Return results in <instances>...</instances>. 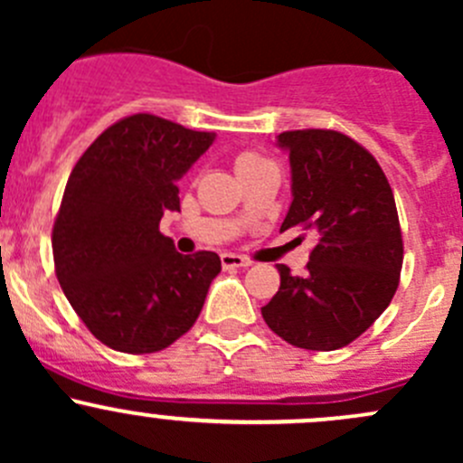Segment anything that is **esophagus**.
Wrapping results in <instances>:
<instances>
[{"instance_id":"esophagus-1","label":"esophagus","mask_w":463,"mask_h":463,"mask_svg":"<svg viewBox=\"0 0 463 463\" xmlns=\"http://www.w3.org/2000/svg\"><path fill=\"white\" fill-rule=\"evenodd\" d=\"M253 261L249 258H244V255H237V253H222V266L223 269H246V266H250Z\"/></svg>"}]
</instances>
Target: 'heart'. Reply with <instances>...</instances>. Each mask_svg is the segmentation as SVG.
I'll use <instances>...</instances> for the list:
<instances>
[{"mask_svg": "<svg viewBox=\"0 0 463 463\" xmlns=\"http://www.w3.org/2000/svg\"><path fill=\"white\" fill-rule=\"evenodd\" d=\"M255 161H261V158H260V156H255V154H250V152H244V154H240V156H237L235 167L249 165V163H255Z\"/></svg>", "mask_w": 463, "mask_h": 463, "instance_id": "heart-1", "label": "heart"}]
</instances>
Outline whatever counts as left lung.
Returning <instances> with one entry per match:
<instances>
[{
    "mask_svg": "<svg viewBox=\"0 0 463 463\" xmlns=\"http://www.w3.org/2000/svg\"><path fill=\"white\" fill-rule=\"evenodd\" d=\"M291 163V205L279 232H316L307 273L278 264L279 291L261 307L266 325L296 347L334 352L387 309L403 264L394 194L376 158L331 129L278 137Z\"/></svg>",
    "mask_w": 463,
    "mask_h": 463,
    "instance_id": "obj_1",
    "label": "left lung"
}]
</instances>
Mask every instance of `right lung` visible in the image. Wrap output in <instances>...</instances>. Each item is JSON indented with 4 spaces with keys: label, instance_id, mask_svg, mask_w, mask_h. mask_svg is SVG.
I'll return each instance as SVG.
<instances>
[{
    "label": "right lung",
    "instance_id": "right-lung-1",
    "mask_svg": "<svg viewBox=\"0 0 463 463\" xmlns=\"http://www.w3.org/2000/svg\"><path fill=\"white\" fill-rule=\"evenodd\" d=\"M152 114L118 120L73 167L53 226L55 275L87 329L116 352L152 354L202 314L217 253L181 255L158 232L181 176L214 143Z\"/></svg>",
    "mask_w": 463,
    "mask_h": 463
}]
</instances>
